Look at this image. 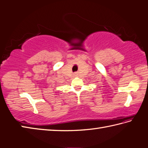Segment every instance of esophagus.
<instances>
[{
	"label": "esophagus",
	"mask_w": 148,
	"mask_h": 148,
	"mask_svg": "<svg viewBox=\"0 0 148 148\" xmlns=\"http://www.w3.org/2000/svg\"><path fill=\"white\" fill-rule=\"evenodd\" d=\"M74 75H77V73H75L74 74Z\"/></svg>",
	"instance_id": "34e87169"
}]
</instances>
